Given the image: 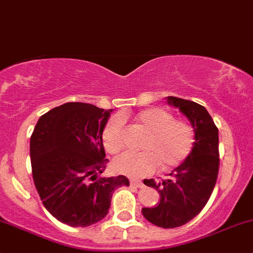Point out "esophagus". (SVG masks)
Wrapping results in <instances>:
<instances>
[{
    "label": "esophagus",
    "instance_id": "1",
    "mask_svg": "<svg viewBox=\"0 0 253 253\" xmlns=\"http://www.w3.org/2000/svg\"><path fill=\"white\" fill-rule=\"evenodd\" d=\"M131 186L132 187H137V188H142L143 187V183L141 181H137V180H131Z\"/></svg>",
    "mask_w": 253,
    "mask_h": 253
}]
</instances>
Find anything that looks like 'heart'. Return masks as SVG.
<instances>
[{
	"instance_id": "heart-1",
	"label": "heart",
	"mask_w": 253,
	"mask_h": 253,
	"mask_svg": "<svg viewBox=\"0 0 253 253\" xmlns=\"http://www.w3.org/2000/svg\"><path fill=\"white\" fill-rule=\"evenodd\" d=\"M136 122L148 131L142 144L144 152L124 154L112 163L116 172L129 177H142L155 169L169 172L180 167L192 153L196 132L192 125L176 120L170 111L162 108L145 109L136 115ZM101 142L109 154L115 155L124 147V122L112 116L101 129Z\"/></svg>"
}]
</instances>
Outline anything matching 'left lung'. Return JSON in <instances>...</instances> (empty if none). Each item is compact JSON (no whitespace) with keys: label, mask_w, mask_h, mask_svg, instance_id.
<instances>
[{"label":"left lung","mask_w":253,"mask_h":253,"mask_svg":"<svg viewBox=\"0 0 253 253\" xmlns=\"http://www.w3.org/2000/svg\"><path fill=\"white\" fill-rule=\"evenodd\" d=\"M168 103L190 120L196 132L195 147L169 178L159 183L153 178L143 181L158 190L160 202L143 208L142 213L154 225L171 229L192 220L211 198L219 171V136L218 127L205 106L176 96H168Z\"/></svg>","instance_id":"8db88e82"}]
</instances>
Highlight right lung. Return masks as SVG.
<instances>
[{
    "label": "right lung",
    "mask_w": 253,
    "mask_h": 253,
    "mask_svg": "<svg viewBox=\"0 0 253 253\" xmlns=\"http://www.w3.org/2000/svg\"><path fill=\"white\" fill-rule=\"evenodd\" d=\"M111 110L66 103L42 115L30 137L34 185L58 221L85 226L109 213L112 193L129 186L126 176L103 177L106 169L101 129Z\"/></svg>",
    "instance_id": "right-lung-1"
}]
</instances>
